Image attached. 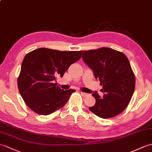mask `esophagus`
<instances>
[{
    "label": "esophagus",
    "instance_id": "34e87169",
    "mask_svg": "<svg viewBox=\"0 0 152 152\" xmlns=\"http://www.w3.org/2000/svg\"><path fill=\"white\" fill-rule=\"evenodd\" d=\"M81 94H82L83 97H87L89 95V94L86 93H83V92H81Z\"/></svg>",
    "mask_w": 152,
    "mask_h": 152
}]
</instances>
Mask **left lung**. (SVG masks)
I'll list each match as a JSON object with an SVG mask.
<instances>
[{"label":"left lung","instance_id":"left-lung-1","mask_svg":"<svg viewBox=\"0 0 152 152\" xmlns=\"http://www.w3.org/2000/svg\"><path fill=\"white\" fill-rule=\"evenodd\" d=\"M82 58L93 70L96 79L102 86L104 93L93 96L96 103L89 110L102 118L117 116L128 107L134 93L135 77L126 56L121 52L107 47L85 50Z\"/></svg>","mask_w":152,"mask_h":152}]
</instances>
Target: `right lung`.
<instances>
[{
	"label": "right lung",
	"mask_w": 152,
	"mask_h": 152,
	"mask_svg": "<svg viewBox=\"0 0 152 152\" xmlns=\"http://www.w3.org/2000/svg\"><path fill=\"white\" fill-rule=\"evenodd\" d=\"M83 51H59L39 48L25 56L17 85L27 106L37 114L48 115L64 106L75 90L61 89L58 77H63Z\"/></svg>",
	"instance_id": "add662e5"
}]
</instances>
